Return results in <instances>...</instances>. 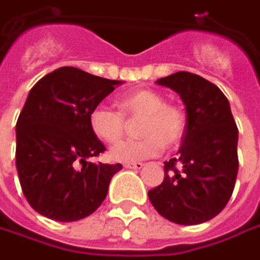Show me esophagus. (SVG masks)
Here are the masks:
<instances>
[{
	"label": "esophagus",
	"instance_id": "esophagus-1",
	"mask_svg": "<svg viewBox=\"0 0 260 260\" xmlns=\"http://www.w3.org/2000/svg\"><path fill=\"white\" fill-rule=\"evenodd\" d=\"M123 167L125 169H132V170H141L144 167V163H125Z\"/></svg>",
	"mask_w": 260,
	"mask_h": 260
}]
</instances>
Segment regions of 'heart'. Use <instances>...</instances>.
Instances as JSON below:
<instances>
[{"label":"heart","mask_w":260,"mask_h":260,"mask_svg":"<svg viewBox=\"0 0 260 260\" xmlns=\"http://www.w3.org/2000/svg\"><path fill=\"white\" fill-rule=\"evenodd\" d=\"M122 114L106 105L91 109L88 125L91 132L105 142H115L125 128L123 116L141 118L138 135L141 140L122 141L109 150V158L120 163H135L161 154L182 141L186 129L185 112L175 105H166L164 97L152 90H137L119 97Z\"/></svg>","instance_id":"heart-1"}]
</instances>
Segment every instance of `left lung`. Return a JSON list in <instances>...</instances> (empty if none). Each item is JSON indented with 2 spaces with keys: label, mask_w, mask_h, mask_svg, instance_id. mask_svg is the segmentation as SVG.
<instances>
[{
  "label": "left lung",
  "mask_w": 260,
  "mask_h": 260,
  "mask_svg": "<svg viewBox=\"0 0 260 260\" xmlns=\"http://www.w3.org/2000/svg\"><path fill=\"white\" fill-rule=\"evenodd\" d=\"M176 91L186 109V129L164 180L148 198L157 212L180 225L214 218L227 205L239 170V131L220 88L197 74L179 71L155 81Z\"/></svg>",
  "instance_id": "1"
}]
</instances>
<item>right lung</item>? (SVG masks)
Returning a JSON list of instances; mask_svg holds the SVG:
<instances>
[{
  "mask_svg": "<svg viewBox=\"0 0 260 260\" xmlns=\"http://www.w3.org/2000/svg\"><path fill=\"white\" fill-rule=\"evenodd\" d=\"M122 83L62 67L31 87L16 125V167L27 202L43 217L81 220L105 201L122 164L90 161L106 148L88 115Z\"/></svg>",
  "mask_w": 260,
  "mask_h": 260,
  "instance_id": "1",
  "label": "right lung"
}]
</instances>
